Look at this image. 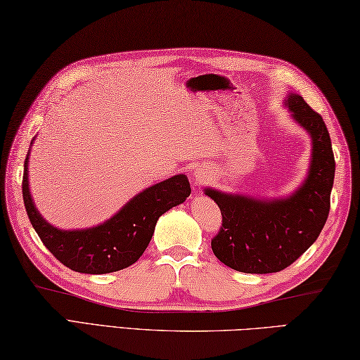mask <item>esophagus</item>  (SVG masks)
<instances>
[{
	"label": "esophagus",
	"mask_w": 360,
	"mask_h": 360,
	"mask_svg": "<svg viewBox=\"0 0 360 360\" xmlns=\"http://www.w3.org/2000/svg\"><path fill=\"white\" fill-rule=\"evenodd\" d=\"M195 179H197L198 184H205L206 181L211 179V173H209L206 168H198L197 172H195Z\"/></svg>",
	"instance_id": "1"
}]
</instances>
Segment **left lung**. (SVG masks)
Instances as JSON below:
<instances>
[{
    "label": "left lung",
    "mask_w": 360,
    "mask_h": 360,
    "mask_svg": "<svg viewBox=\"0 0 360 360\" xmlns=\"http://www.w3.org/2000/svg\"><path fill=\"white\" fill-rule=\"evenodd\" d=\"M285 105L311 139L310 165L302 184L277 198L205 188L224 217L211 243L212 252L234 271L271 274L285 269L315 243L328 220L335 176L328 127L302 96L290 93Z\"/></svg>",
    "instance_id": "8db88e82"
}]
</instances>
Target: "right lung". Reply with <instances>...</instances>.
<instances>
[{"label": "right lung", "mask_w": 360, "mask_h": 360, "mask_svg": "<svg viewBox=\"0 0 360 360\" xmlns=\"http://www.w3.org/2000/svg\"><path fill=\"white\" fill-rule=\"evenodd\" d=\"M36 136L31 141L34 143ZM23 168V201L32 228L44 245L69 269L82 274H108L126 269L139 259L151 243L162 214L184 202L191 195L186 174H174L130 198L120 211L102 224L82 230H61L45 220L30 192L28 162Z\"/></svg>", "instance_id": "1"}]
</instances>
